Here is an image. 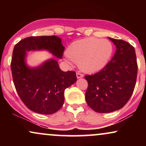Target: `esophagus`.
I'll return each mask as SVG.
<instances>
[{"mask_svg": "<svg viewBox=\"0 0 146 146\" xmlns=\"http://www.w3.org/2000/svg\"><path fill=\"white\" fill-rule=\"evenodd\" d=\"M76 76H77V78H82L84 77V75L82 74L81 73H80V72H77L76 73Z\"/></svg>", "mask_w": 146, "mask_h": 146, "instance_id": "1", "label": "esophagus"}]
</instances>
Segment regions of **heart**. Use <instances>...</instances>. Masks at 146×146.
Listing matches in <instances>:
<instances>
[{
	"label": "heart",
	"mask_w": 146,
	"mask_h": 146,
	"mask_svg": "<svg viewBox=\"0 0 146 146\" xmlns=\"http://www.w3.org/2000/svg\"><path fill=\"white\" fill-rule=\"evenodd\" d=\"M113 53L111 42L106 39L86 38L74 41L66 50V60L78 63L83 71L94 73L103 69Z\"/></svg>",
	"instance_id": "heart-1"
}]
</instances>
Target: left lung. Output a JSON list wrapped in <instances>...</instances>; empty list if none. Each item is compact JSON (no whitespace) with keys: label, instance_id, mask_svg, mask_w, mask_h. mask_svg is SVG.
<instances>
[{"label":"left lung","instance_id":"left-lung-1","mask_svg":"<svg viewBox=\"0 0 146 146\" xmlns=\"http://www.w3.org/2000/svg\"><path fill=\"white\" fill-rule=\"evenodd\" d=\"M108 38L116 46L113 58L98 73L85 76L88 84L86 103L100 113L124 106L133 93L138 68L135 48L124 40Z\"/></svg>","mask_w":146,"mask_h":146}]
</instances>
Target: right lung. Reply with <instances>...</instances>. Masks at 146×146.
Here are the masks:
<instances>
[{"mask_svg": "<svg viewBox=\"0 0 146 146\" xmlns=\"http://www.w3.org/2000/svg\"><path fill=\"white\" fill-rule=\"evenodd\" d=\"M64 46L56 36L29 37L15 45L11 68L16 91L25 106L35 113L51 115L63 106L64 90L77 81L75 72H64L56 58L31 67L27 64V52L47 51L62 58Z\"/></svg>", "mask_w": 146, "mask_h": 146, "instance_id": "right-lung-1", "label": "right lung"}]
</instances>
